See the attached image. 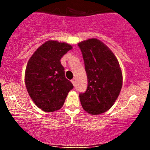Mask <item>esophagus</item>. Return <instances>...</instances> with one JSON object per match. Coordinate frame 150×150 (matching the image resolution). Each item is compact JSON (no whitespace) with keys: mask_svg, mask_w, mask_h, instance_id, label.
I'll list each match as a JSON object with an SVG mask.
<instances>
[{"mask_svg":"<svg viewBox=\"0 0 150 150\" xmlns=\"http://www.w3.org/2000/svg\"><path fill=\"white\" fill-rule=\"evenodd\" d=\"M71 82H72V83H73V85L75 86V80H74V79H73V80H71Z\"/></svg>","mask_w":150,"mask_h":150,"instance_id":"34e87169","label":"esophagus"}]
</instances>
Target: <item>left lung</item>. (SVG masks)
<instances>
[{
	"label": "left lung",
	"mask_w": 150,
	"mask_h": 150,
	"mask_svg": "<svg viewBox=\"0 0 150 150\" xmlns=\"http://www.w3.org/2000/svg\"><path fill=\"white\" fill-rule=\"evenodd\" d=\"M87 73V85L80 93L82 108L87 113L98 115L108 111L119 95L123 75L118 60L109 48L97 39L79 43Z\"/></svg>",
	"instance_id": "1"
}]
</instances>
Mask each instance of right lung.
Returning <instances> with one entry per match:
<instances>
[{"label": "right lung", "instance_id": "obj_1", "mask_svg": "<svg viewBox=\"0 0 150 150\" xmlns=\"http://www.w3.org/2000/svg\"><path fill=\"white\" fill-rule=\"evenodd\" d=\"M73 49L66 43L50 40L33 53L25 70V85L29 95L39 108L46 112L59 110L68 92L73 88L65 78L61 58Z\"/></svg>", "mask_w": 150, "mask_h": 150}]
</instances>
